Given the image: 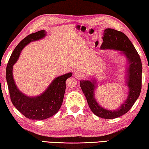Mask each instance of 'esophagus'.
Here are the masks:
<instances>
[{"mask_svg":"<svg viewBox=\"0 0 149 149\" xmlns=\"http://www.w3.org/2000/svg\"><path fill=\"white\" fill-rule=\"evenodd\" d=\"M74 77L76 78V79H81L83 78V77H84V75H83L82 73H80V72L79 71H77V72H74Z\"/></svg>","mask_w":149,"mask_h":149,"instance_id":"esophagus-1","label":"esophagus"}]
</instances>
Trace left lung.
<instances>
[{
  "label": "left lung",
  "mask_w": 149,
  "mask_h": 149,
  "mask_svg": "<svg viewBox=\"0 0 149 149\" xmlns=\"http://www.w3.org/2000/svg\"><path fill=\"white\" fill-rule=\"evenodd\" d=\"M102 38L103 42L101 49L120 50L128 60V78L127 82L130 88L128 97L118 109L109 111L100 107L95 100L94 89L96 86L95 80L92 82L89 80L80 81V86L93 113L102 118L113 119L127 113L139 97L142 86V63L136 49L124 33L113 29H106L104 31Z\"/></svg>",
  "instance_id": "left-lung-1"
}]
</instances>
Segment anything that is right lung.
Segmentation results:
<instances>
[{
  "mask_svg": "<svg viewBox=\"0 0 149 149\" xmlns=\"http://www.w3.org/2000/svg\"><path fill=\"white\" fill-rule=\"evenodd\" d=\"M46 35L45 31L42 30L26 36L15 47L8 63L6 79L13 105L26 118L31 120H44L54 116L62 105L66 89V80L71 77L69 72L55 79L45 92L40 96L29 97L17 89L12 74L13 65L17 61L22 49L31 41L42 38Z\"/></svg>",
  "mask_w": 149,
  "mask_h": 149,
  "instance_id": "add662e5",
  "label": "right lung"
}]
</instances>
